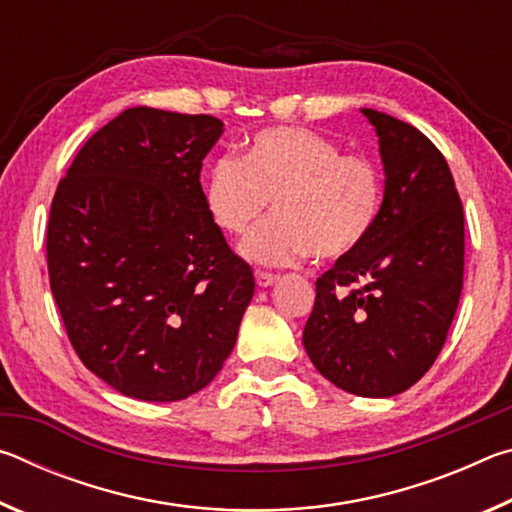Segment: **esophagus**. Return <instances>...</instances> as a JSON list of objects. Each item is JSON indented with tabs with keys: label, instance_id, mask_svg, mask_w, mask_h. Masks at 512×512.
<instances>
[{
	"label": "esophagus",
	"instance_id": "34e87169",
	"mask_svg": "<svg viewBox=\"0 0 512 512\" xmlns=\"http://www.w3.org/2000/svg\"><path fill=\"white\" fill-rule=\"evenodd\" d=\"M255 280L259 287H271V284H275L280 277H277L275 273H268V271H255Z\"/></svg>",
	"mask_w": 512,
	"mask_h": 512
}]
</instances>
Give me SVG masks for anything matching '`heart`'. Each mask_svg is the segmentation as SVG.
<instances>
[{
	"instance_id": "1",
	"label": "heart",
	"mask_w": 512,
	"mask_h": 512,
	"mask_svg": "<svg viewBox=\"0 0 512 512\" xmlns=\"http://www.w3.org/2000/svg\"><path fill=\"white\" fill-rule=\"evenodd\" d=\"M273 201L275 216L241 253L259 264H296L309 253L341 259L366 244L384 207L377 162L307 128L275 126L250 140L244 158L223 155L205 185L212 219L228 235H246Z\"/></svg>"
}]
</instances>
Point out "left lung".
Wrapping results in <instances>:
<instances>
[{
    "label": "left lung",
    "mask_w": 512,
    "mask_h": 512,
    "mask_svg": "<svg viewBox=\"0 0 512 512\" xmlns=\"http://www.w3.org/2000/svg\"><path fill=\"white\" fill-rule=\"evenodd\" d=\"M363 115L379 137L384 207L366 244L316 280L302 343L334 386L391 397L443 350L463 289L465 221L436 144L384 112Z\"/></svg>",
    "instance_id": "8db88e82"
}]
</instances>
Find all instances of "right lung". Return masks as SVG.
<instances>
[{"label": "right lung", "instance_id": "obj_1", "mask_svg": "<svg viewBox=\"0 0 512 512\" xmlns=\"http://www.w3.org/2000/svg\"><path fill=\"white\" fill-rule=\"evenodd\" d=\"M221 133L212 115L128 108L83 144L51 201L49 284L69 343L128 397L205 388L253 298L201 187Z\"/></svg>", "mask_w": 512, "mask_h": 512}]
</instances>
